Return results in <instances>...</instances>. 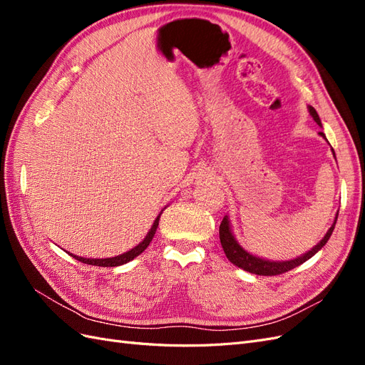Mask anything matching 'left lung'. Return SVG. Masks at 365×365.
Returning <instances> with one entry per match:
<instances>
[{
  "label": "left lung",
  "instance_id": "obj_1",
  "mask_svg": "<svg viewBox=\"0 0 365 365\" xmlns=\"http://www.w3.org/2000/svg\"><path fill=\"white\" fill-rule=\"evenodd\" d=\"M309 113H311V115L314 117V120L317 121V123L322 126V120H319L315 108L309 106ZM319 135L324 137L323 132H319ZM334 150V149H332ZM335 155V153H334ZM336 219H338V215L335 217V222L334 225L329 228V231L326 233V236L322 239V242H319L318 245H315L311 251H307L306 254H303V256L297 257L294 260H286V262H271V260H263L260 257H256L252 256V254L247 252L244 248H242L237 242L235 240L233 235H231V230H230V222H228V217L225 216L222 219V222H220V227H219V239H220V245H222L224 248V252L227 259L236 264V267L245 269L251 274H257V275H279V274H284L288 272L297 267H300L302 263H304L306 260L311 259L312 256H315V254L322 250L326 244L329 237L332 236V231L335 228V224H336Z\"/></svg>",
  "mask_w": 365,
  "mask_h": 365
}]
</instances>
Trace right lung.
<instances>
[{"label":"right lung","instance_id":"add662e5","mask_svg":"<svg viewBox=\"0 0 365 365\" xmlns=\"http://www.w3.org/2000/svg\"><path fill=\"white\" fill-rule=\"evenodd\" d=\"M158 222H160V216L155 219V222H153L152 228L149 230L148 236L145 237V240L141 242V244H138L135 248H132L130 251H128V252H125V254H120V256H117V257H111V259H85V257H77V256H74V254H70V256H73L76 260H79V262H82V263L94 264V267H120V264L128 263V262H130L132 259H135L137 256H140V254L149 247V244L152 242L153 236H155V231H157Z\"/></svg>","mask_w":365,"mask_h":365}]
</instances>
